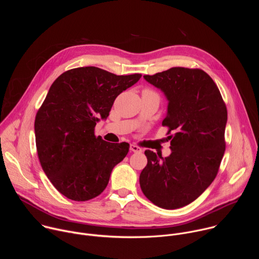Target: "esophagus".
Listing matches in <instances>:
<instances>
[{"label": "esophagus", "mask_w": 259, "mask_h": 259, "mask_svg": "<svg viewBox=\"0 0 259 259\" xmlns=\"http://www.w3.org/2000/svg\"><path fill=\"white\" fill-rule=\"evenodd\" d=\"M130 151L133 152V153H141L142 150L136 144H130Z\"/></svg>", "instance_id": "34e87169"}]
</instances>
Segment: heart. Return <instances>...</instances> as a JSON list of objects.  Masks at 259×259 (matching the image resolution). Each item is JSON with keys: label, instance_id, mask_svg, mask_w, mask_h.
<instances>
[{"label": "heart", "instance_id": "obj_1", "mask_svg": "<svg viewBox=\"0 0 259 259\" xmlns=\"http://www.w3.org/2000/svg\"><path fill=\"white\" fill-rule=\"evenodd\" d=\"M145 90H147V91H151V90H149V89H145Z\"/></svg>", "mask_w": 259, "mask_h": 259}]
</instances>
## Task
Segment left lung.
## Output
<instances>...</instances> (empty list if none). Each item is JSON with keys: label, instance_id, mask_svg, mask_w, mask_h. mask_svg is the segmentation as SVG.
Listing matches in <instances>:
<instances>
[{"label": "left lung", "instance_id": "1", "mask_svg": "<svg viewBox=\"0 0 259 259\" xmlns=\"http://www.w3.org/2000/svg\"><path fill=\"white\" fill-rule=\"evenodd\" d=\"M168 99L167 116L171 154L163 158L144 152L147 164L139 176L144 196L158 207L187 206L210 186L226 151L228 110L218 87L200 68L171 67L143 76Z\"/></svg>", "mask_w": 259, "mask_h": 259}]
</instances>
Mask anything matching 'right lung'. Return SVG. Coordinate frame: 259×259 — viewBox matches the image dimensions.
Masks as SVG:
<instances>
[{
    "label": "right lung",
    "instance_id": "add662e5",
    "mask_svg": "<svg viewBox=\"0 0 259 259\" xmlns=\"http://www.w3.org/2000/svg\"><path fill=\"white\" fill-rule=\"evenodd\" d=\"M140 78L85 66L64 71L51 85L34 120L36 152L45 174L66 198L83 202L99 196L127 156L129 143L104 141L94 128Z\"/></svg>",
    "mask_w": 259,
    "mask_h": 259
}]
</instances>
